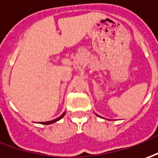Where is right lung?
I'll return each instance as SVG.
<instances>
[{
    "mask_svg": "<svg viewBox=\"0 0 158 158\" xmlns=\"http://www.w3.org/2000/svg\"><path fill=\"white\" fill-rule=\"evenodd\" d=\"M65 111L62 114V115L60 116V117H59V118H55V119L52 120V121H48V122H41V124H52V123H55V122H57V121H59L60 119H61L64 116H65Z\"/></svg>",
    "mask_w": 158,
    "mask_h": 158,
    "instance_id": "obj_1",
    "label": "right lung"
}]
</instances>
